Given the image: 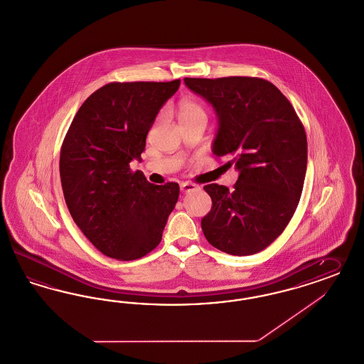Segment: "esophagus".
<instances>
[{"label": "esophagus", "instance_id": "1", "mask_svg": "<svg viewBox=\"0 0 364 364\" xmlns=\"http://www.w3.org/2000/svg\"><path fill=\"white\" fill-rule=\"evenodd\" d=\"M200 186L198 185H196V183H191V182H183V183H181V190H182V193H190V191H196V190H198Z\"/></svg>", "mask_w": 364, "mask_h": 364}]
</instances>
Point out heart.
<instances>
[{
  "label": "heart",
  "instance_id": "b5f03b06",
  "mask_svg": "<svg viewBox=\"0 0 364 364\" xmlns=\"http://www.w3.org/2000/svg\"><path fill=\"white\" fill-rule=\"evenodd\" d=\"M179 119L182 122L198 120V119L206 120V110L198 101L183 100L179 104Z\"/></svg>",
  "mask_w": 364,
  "mask_h": 364
}]
</instances>
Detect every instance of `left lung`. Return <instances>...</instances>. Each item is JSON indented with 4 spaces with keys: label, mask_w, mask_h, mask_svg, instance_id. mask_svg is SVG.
I'll return each mask as SVG.
<instances>
[{
    "label": "left lung",
    "mask_w": 364,
    "mask_h": 364,
    "mask_svg": "<svg viewBox=\"0 0 364 364\" xmlns=\"http://www.w3.org/2000/svg\"><path fill=\"white\" fill-rule=\"evenodd\" d=\"M218 116L213 143L240 174L233 188L205 185L212 209L201 220L206 240L229 255H254L274 242L296 212L308 163V140L290 101L256 77L185 78Z\"/></svg>",
    "instance_id": "obj_1"
}]
</instances>
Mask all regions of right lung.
I'll return each mask as SVG.
<instances>
[{"instance_id": "add662e5", "label": "right lung", "mask_w": 364, "mask_h": 364, "mask_svg": "<svg viewBox=\"0 0 364 364\" xmlns=\"http://www.w3.org/2000/svg\"><path fill=\"white\" fill-rule=\"evenodd\" d=\"M171 82H110L78 109L60 149V182L68 212L104 255L135 260L162 240L179 185L149 183L129 163L140 159Z\"/></svg>"}]
</instances>
